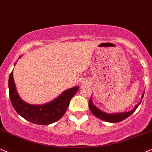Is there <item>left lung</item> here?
<instances>
[{
    "mask_svg": "<svg viewBox=\"0 0 152 152\" xmlns=\"http://www.w3.org/2000/svg\"><path fill=\"white\" fill-rule=\"evenodd\" d=\"M144 94H145V91H144L143 94L142 95L141 101H140L137 104L135 105L134 107L132 108V110H129V111L121 112V113H106V112L103 111V110L99 109V108H97L96 106L93 104L92 99H91L92 95H91L90 100H89V108L93 115L96 116V117L102 120V121H104L108 122V123H118V122L122 121H123V120H125V118H127L132 115V114L135 111V110L137 108L138 106H140V104H141L142 99H143Z\"/></svg>",
    "mask_w": 152,
    "mask_h": 152,
    "instance_id": "obj_1",
    "label": "left lung"
}]
</instances>
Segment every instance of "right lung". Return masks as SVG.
Returning <instances> with one entry per match:
<instances>
[{"instance_id":"1","label":"right lung","mask_w":152,"mask_h":152,"mask_svg":"<svg viewBox=\"0 0 152 152\" xmlns=\"http://www.w3.org/2000/svg\"><path fill=\"white\" fill-rule=\"evenodd\" d=\"M16 63L15 62V65ZM8 87L11 103L17 113L31 123L42 125H50L61 119L66 112L71 99L77 92L80 88L77 86L72 87L63 91L51 102L37 105L28 104L19 96L13 78V70L9 77Z\"/></svg>"}]
</instances>
